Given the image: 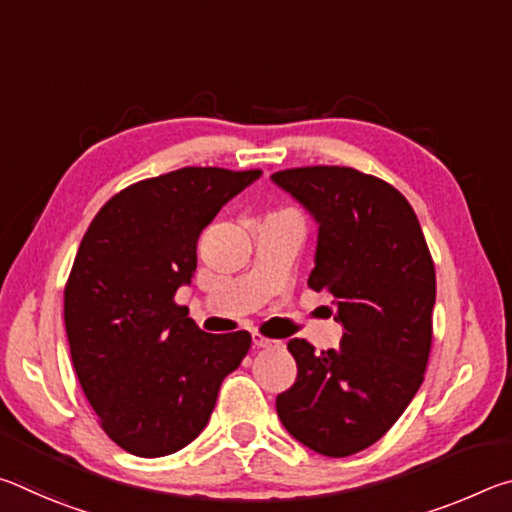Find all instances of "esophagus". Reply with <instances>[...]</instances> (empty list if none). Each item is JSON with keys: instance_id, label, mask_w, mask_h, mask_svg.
<instances>
[{"instance_id": "1", "label": "esophagus", "mask_w": 512, "mask_h": 512, "mask_svg": "<svg viewBox=\"0 0 512 512\" xmlns=\"http://www.w3.org/2000/svg\"><path fill=\"white\" fill-rule=\"evenodd\" d=\"M253 345L259 350H268V348H277V341L266 339L262 334H253Z\"/></svg>"}]
</instances>
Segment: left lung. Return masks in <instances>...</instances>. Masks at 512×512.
<instances>
[{
	"label": "left lung",
	"instance_id": "left-lung-1",
	"mask_svg": "<svg viewBox=\"0 0 512 512\" xmlns=\"http://www.w3.org/2000/svg\"><path fill=\"white\" fill-rule=\"evenodd\" d=\"M273 183L318 223L309 289L332 296L343 339L314 352L291 339L298 377L275 409L293 438L332 458L384 436L427 370L436 268L409 201L386 180L352 167H298Z\"/></svg>",
	"mask_w": 512,
	"mask_h": 512
}]
</instances>
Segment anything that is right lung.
<instances>
[{
	"mask_svg": "<svg viewBox=\"0 0 512 512\" xmlns=\"http://www.w3.org/2000/svg\"><path fill=\"white\" fill-rule=\"evenodd\" d=\"M259 169L185 167L121 189L94 216L65 284L76 377L110 440L142 458L183 449L205 429L250 334H207L176 305L196 244Z\"/></svg>",
	"mask_w": 512,
	"mask_h": 512,
	"instance_id": "right-lung-1",
	"label": "right lung"
}]
</instances>
